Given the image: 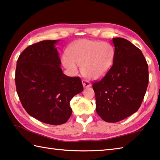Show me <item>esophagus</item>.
<instances>
[{
	"label": "esophagus",
	"mask_w": 160,
	"mask_h": 160,
	"mask_svg": "<svg viewBox=\"0 0 160 160\" xmlns=\"http://www.w3.org/2000/svg\"><path fill=\"white\" fill-rule=\"evenodd\" d=\"M82 85H83V87L85 88H90V87L92 86V84L90 83L89 81L85 80H82Z\"/></svg>",
	"instance_id": "obj_1"
}]
</instances>
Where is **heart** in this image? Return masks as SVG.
Masks as SVG:
<instances>
[{
  "label": "heart",
  "instance_id": "1",
  "mask_svg": "<svg viewBox=\"0 0 160 160\" xmlns=\"http://www.w3.org/2000/svg\"><path fill=\"white\" fill-rule=\"evenodd\" d=\"M68 57L63 56L62 63L68 70L75 73L78 66L86 78L97 80L103 78L112 68L115 50L108 42L91 40H81L73 43L67 50Z\"/></svg>",
  "mask_w": 160,
  "mask_h": 160
}]
</instances>
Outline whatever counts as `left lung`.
Instances as JSON below:
<instances>
[{"mask_svg": "<svg viewBox=\"0 0 160 160\" xmlns=\"http://www.w3.org/2000/svg\"><path fill=\"white\" fill-rule=\"evenodd\" d=\"M115 58L103 79L93 84L96 110L107 122H117L140 108L148 85V66L142 52L122 38H113Z\"/></svg>", "mask_w": 160, "mask_h": 160, "instance_id": "8db88e82", "label": "left lung"}]
</instances>
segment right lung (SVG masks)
Listing matches in <instances>:
<instances>
[{
	"label": "right lung",
	"mask_w": 160,
	"mask_h": 160,
	"mask_svg": "<svg viewBox=\"0 0 160 160\" xmlns=\"http://www.w3.org/2000/svg\"><path fill=\"white\" fill-rule=\"evenodd\" d=\"M59 41L42 40L28 46L19 55L15 72L17 94L26 111L52 125L67 122L71 98L83 91L79 77L63 73L56 48Z\"/></svg>",
	"instance_id": "obj_1"
}]
</instances>
